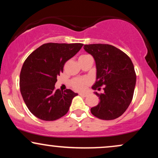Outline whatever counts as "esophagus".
<instances>
[{
	"mask_svg": "<svg viewBox=\"0 0 158 158\" xmlns=\"http://www.w3.org/2000/svg\"><path fill=\"white\" fill-rule=\"evenodd\" d=\"M79 95L82 96V97H88V94L87 93H80V94H79Z\"/></svg>",
	"mask_w": 158,
	"mask_h": 158,
	"instance_id": "esophagus-1",
	"label": "esophagus"
}]
</instances>
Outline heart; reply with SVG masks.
<instances>
[{"label":"heart","instance_id":"b5f03b06","mask_svg":"<svg viewBox=\"0 0 158 158\" xmlns=\"http://www.w3.org/2000/svg\"><path fill=\"white\" fill-rule=\"evenodd\" d=\"M87 56L88 55H82L79 58L84 57V56ZM89 82H90L89 79H88V78L86 77L76 78V79H72L71 85L74 89L77 90H82L86 88V86L89 84Z\"/></svg>","mask_w":158,"mask_h":158}]
</instances>
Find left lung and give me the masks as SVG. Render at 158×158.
Returning <instances> with one entry per match:
<instances>
[{"label":"left lung","mask_w":158,"mask_h":158,"mask_svg":"<svg viewBox=\"0 0 158 158\" xmlns=\"http://www.w3.org/2000/svg\"><path fill=\"white\" fill-rule=\"evenodd\" d=\"M84 49L94 57L97 68L94 90H100L105 85L104 93L95 94L100 102L90 108L97 118L111 120L126 111L133 98L136 85L135 68L129 57L122 50L110 44H85Z\"/></svg>","instance_id":"8db88e82"}]
</instances>
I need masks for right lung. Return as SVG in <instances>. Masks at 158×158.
Instances as JSON below:
<instances>
[{
  "label": "right lung",
  "mask_w": 158,
  "mask_h": 158,
  "mask_svg": "<svg viewBox=\"0 0 158 158\" xmlns=\"http://www.w3.org/2000/svg\"><path fill=\"white\" fill-rule=\"evenodd\" d=\"M82 46L80 43H47L25 60L20 73V90L27 107L36 117L53 121L68 113L78 94L70 89L56 90L55 84L65 62Z\"/></svg>",
  "instance_id": "1"
}]
</instances>
